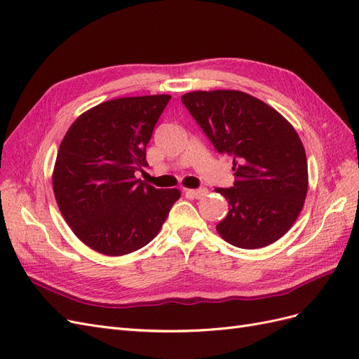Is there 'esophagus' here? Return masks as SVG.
<instances>
[{"instance_id":"esophagus-1","label":"esophagus","mask_w":359,"mask_h":359,"mask_svg":"<svg viewBox=\"0 0 359 359\" xmlns=\"http://www.w3.org/2000/svg\"><path fill=\"white\" fill-rule=\"evenodd\" d=\"M187 194H190V196L196 198V199H202L205 198L206 194H208V190L206 189H196V190H187Z\"/></svg>"}]
</instances>
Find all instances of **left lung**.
Here are the masks:
<instances>
[{"label":"left lung","instance_id":"left-lung-1","mask_svg":"<svg viewBox=\"0 0 359 359\" xmlns=\"http://www.w3.org/2000/svg\"><path fill=\"white\" fill-rule=\"evenodd\" d=\"M181 100L214 148L233 156V187L215 189L229 203L217 232L247 250L280 240L297 222L309 190L297 130L274 107L243 91H191Z\"/></svg>","mask_w":359,"mask_h":359}]
</instances>
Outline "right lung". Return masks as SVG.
Returning <instances> with one entry per match:
<instances>
[{
    "label": "right lung",
    "instance_id": "1",
    "mask_svg": "<svg viewBox=\"0 0 359 359\" xmlns=\"http://www.w3.org/2000/svg\"><path fill=\"white\" fill-rule=\"evenodd\" d=\"M169 94L121 97L74 119L52 173L58 208L79 240L106 256L147 245L160 232L181 191L135 177L148 166L147 145Z\"/></svg>",
    "mask_w": 359,
    "mask_h": 359
}]
</instances>
